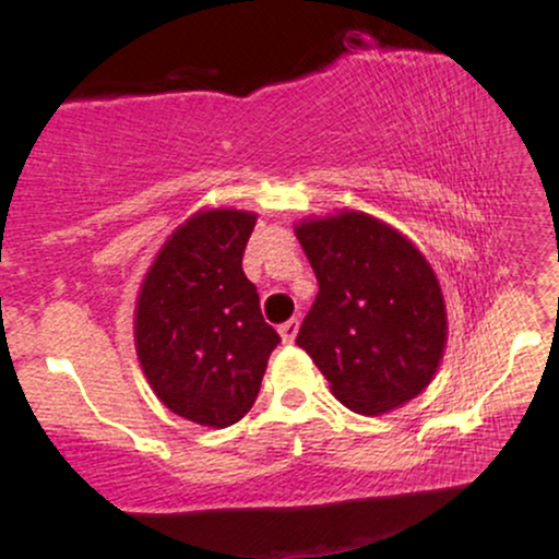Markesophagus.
Segmentation results:
<instances>
[{"instance_id":"obj_1","label":"esophagus","mask_w":559,"mask_h":559,"mask_svg":"<svg viewBox=\"0 0 559 559\" xmlns=\"http://www.w3.org/2000/svg\"><path fill=\"white\" fill-rule=\"evenodd\" d=\"M278 333H281V338H284V344H294V338H297V333H299V320L297 318L286 320V323L278 329Z\"/></svg>"}]
</instances>
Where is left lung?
<instances>
[{
    "mask_svg": "<svg viewBox=\"0 0 559 559\" xmlns=\"http://www.w3.org/2000/svg\"><path fill=\"white\" fill-rule=\"evenodd\" d=\"M294 234L320 286L297 344L329 378L331 394L360 415L415 400L439 370L449 331L426 254L360 210L310 217Z\"/></svg>",
    "mask_w": 559,
    "mask_h": 559,
    "instance_id": "8db88e82",
    "label": "left lung"
}]
</instances>
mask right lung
<instances>
[{"mask_svg": "<svg viewBox=\"0 0 559 559\" xmlns=\"http://www.w3.org/2000/svg\"><path fill=\"white\" fill-rule=\"evenodd\" d=\"M258 215L199 210L141 281L133 342L157 400L181 418L228 428L252 409L281 336L262 320L241 258Z\"/></svg>", "mask_w": 559, "mask_h": 559, "instance_id": "right-lung-1", "label": "right lung"}]
</instances>
